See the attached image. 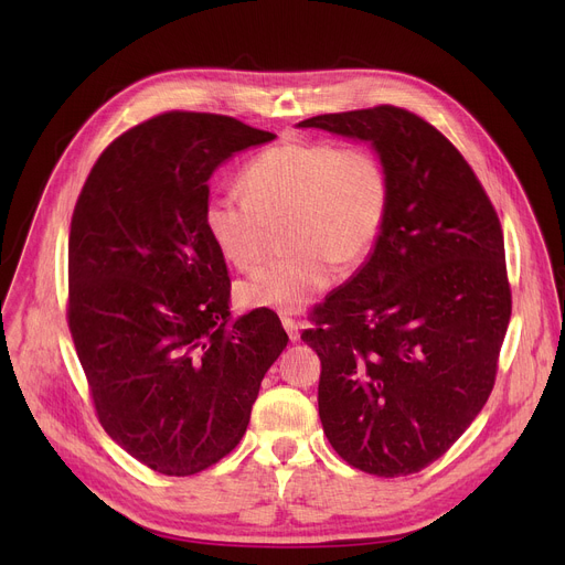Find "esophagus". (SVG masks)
<instances>
[{
  "label": "esophagus",
  "mask_w": 565,
  "mask_h": 565,
  "mask_svg": "<svg viewBox=\"0 0 565 565\" xmlns=\"http://www.w3.org/2000/svg\"><path fill=\"white\" fill-rule=\"evenodd\" d=\"M281 324H284V329H286V333H288V338L295 342V340H299V324L297 321L292 319V317H281Z\"/></svg>",
  "instance_id": "34e87169"
}]
</instances>
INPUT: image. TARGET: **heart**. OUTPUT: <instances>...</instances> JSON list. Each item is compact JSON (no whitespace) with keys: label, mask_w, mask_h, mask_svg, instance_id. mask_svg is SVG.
I'll return each instance as SVG.
<instances>
[{"label":"heart","mask_w":565,"mask_h":565,"mask_svg":"<svg viewBox=\"0 0 565 565\" xmlns=\"http://www.w3.org/2000/svg\"><path fill=\"white\" fill-rule=\"evenodd\" d=\"M238 188L244 196L218 192L203 203V227L216 253L234 268H253L279 223L290 250L236 286L244 308H306L331 286L335 264L353 268L369 257L388 207L386 170L364 145L284 140L248 160Z\"/></svg>","instance_id":"obj_1"}]
</instances>
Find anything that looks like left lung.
Returning a JSON list of instances; mask_svg holds the SVG:
<instances>
[{"mask_svg": "<svg viewBox=\"0 0 565 565\" xmlns=\"http://www.w3.org/2000/svg\"><path fill=\"white\" fill-rule=\"evenodd\" d=\"M299 127L369 140L388 181L369 259L301 333L321 362V427L355 469L416 473L494 388L512 315L499 214L462 153L414 111L380 105Z\"/></svg>", "mask_w": 565, "mask_h": 565, "instance_id": "8db88e82", "label": "left lung"}]
</instances>
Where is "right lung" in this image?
<instances>
[{"label":"right lung","instance_id":"right-lung-1","mask_svg":"<svg viewBox=\"0 0 565 565\" xmlns=\"http://www.w3.org/2000/svg\"><path fill=\"white\" fill-rule=\"evenodd\" d=\"M273 138L230 116L158 114L100 153L77 196L68 331L100 425L158 473L227 456L288 344L270 308L230 324L227 266L201 218L212 172Z\"/></svg>","mask_w":565,"mask_h":565}]
</instances>
